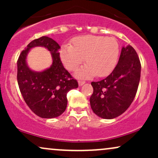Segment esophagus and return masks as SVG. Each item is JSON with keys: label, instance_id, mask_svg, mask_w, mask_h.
<instances>
[{"label": "esophagus", "instance_id": "obj_1", "mask_svg": "<svg viewBox=\"0 0 158 158\" xmlns=\"http://www.w3.org/2000/svg\"><path fill=\"white\" fill-rule=\"evenodd\" d=\"M78 83H79V86H81V85H83L85 83V81L84 80H79L78 81Z\"/></svg>", "mask_w": 158, "mask_h": 158}]
</instances>
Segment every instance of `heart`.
I'll return each mask as SVG.
<instances>
[{"label":"heart","mask_w":158,"mask_h":158,"mask_svg":"<svg viewBox=\"0 0 158 158\" xmlns=\"http://www.w3.org/2000/svg\"><path fill=\"white\" fill-rule=\"evenodd\" d=\"M119 54V45L115 38L94 35L76 38L72 46L64 45L60 50L61 61L69 70H77L85 58L87 64L76 73L79 78L108 76L117 65Z\"/></svg>","instance_id":"obj_1"}]
</instances>
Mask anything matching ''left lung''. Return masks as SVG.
I'll return each instance as SVG.
<instances>
[{
  "label": "left lung",
  "instance_id": "obj_1",
  "mask_svg": "<svg viewBox=\"0 0 158 158\" xmlns=\"http://www.w3.org/2000/svg\"><path fill=\"white\" fill-rule=\"evenodd\" d=\"M141 64L131 45L123 47L117 66L106 79L92 81L90 107L98 117L114 119L131 106L140 79Z\"/></svg>",
  "mask_w": 158,
  "mask_h": 158
}]
</instances>
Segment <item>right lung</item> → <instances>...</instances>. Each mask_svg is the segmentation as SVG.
I'll list each match as a JSON object with an SVG mask.
<instances>
[{"label": "right lung", "mask_w": 158, "mask_h": 158, "mask_svg": "<svg viewBox=\"0 0 158 158\" xmlns=\"http://www.w3.org/2000/svg\"><path fill=\"white\" fill-rule=\"evenodd\" d=\"M35 46H44L52 55V65L41 72L32 71L26 61L29 50ZM59 49L53 39L42 36L27 45L17 61V79L21 95L32 111L41 118H54L64 113L68 104L67 94L78 88L77 81L61 63Z\"/></svg>", "instance_id": "add662e5"}]
</instances>
